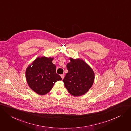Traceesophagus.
Masks as SVG:
<instances>
[{"label": "esophagus", "mask_w": 131, "mask_h": 131, "mask_svg": "<svg viewBox=\"0 0 131 131\" xmlns=\"http://www.w3.org/2000/svg\"><path fill=\"white\" fill-rule=\"evenodd\" d=\"M61 77L62 79H64V74H62V75H61Z\"/></svg>", "instance_id": "34e87169"}]
</instances>
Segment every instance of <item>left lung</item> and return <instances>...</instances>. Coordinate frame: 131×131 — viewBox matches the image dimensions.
<instances>
[{"label": "left lung", "mask_w": 131, "mask_h": 131, "mask_svg": "<svg viewBox=\"0 0 131 131\" xmlns=\"http://www.w3.org/2000/svg\"><path fill=\"white\" fill-rule=\"evenodd\" d=\"M67 64L68 72L63 80L66 88L74 97L85 94L92 87L94 73L91 67L81 58H69Z\"/></svg>", "instance_id": "8db88e82"}]
</instances>
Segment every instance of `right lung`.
I'll list each match as a JSON object with an SVG mask.
<instances>
[{
	"label": "right lung",
	"mask_w": 131,
	"mask_h": 131,
	"mask_svg": "<svg viewBox=\"0 0 131 131\" xmlns=\"http://www.w3.org/2000/svg\"><path fill=\"white\" fill-rule=\"evenodd\" d=\"M53 57H38L26 70V78L29 87L39 95H44L53 88L55 83L62 78L56 73Z\"/></svg>",
	"instance_id": "right-lung-1"
}]
</instances>
